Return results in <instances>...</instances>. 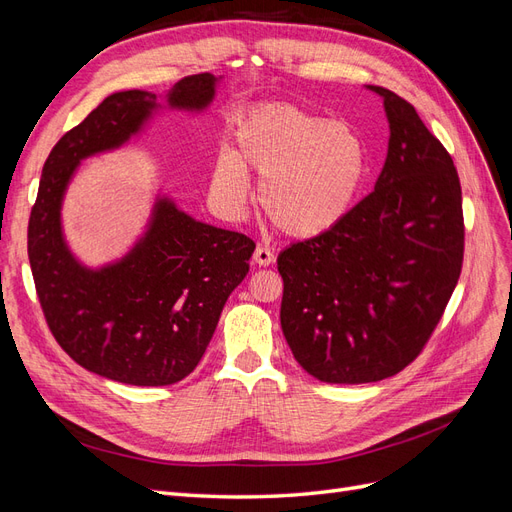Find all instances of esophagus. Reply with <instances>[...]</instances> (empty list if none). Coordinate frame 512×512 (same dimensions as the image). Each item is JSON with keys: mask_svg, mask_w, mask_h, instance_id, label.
<instances>
[{"mask_svg": "<svg viewBox=\"0 0 512 512\" xmlns=\"http://www.w3.org/2000/svg\"><path fill=\"white\" fill-rule=\"evenodd\" d=\"M254 262H256V265H260V267L273 265V262H275V254H273L271 247H267V245H258V247H256V252H254Z\"/></svg>", "mask_w": 512, "mask_h": 512, "instance_id": "obj_1", "label": "esophagus"}]
</instances>
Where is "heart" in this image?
<instances>
[{"instance_id":"b5f03b06","label":"heart","mask_w":512,"mask_h":512,"mask_svg":"<svg viewBox=\"0 0 512 512\" xmlns=\"http://www.w3.org/2000/svg\"><path fill=\"white\" fill-rule=\"evenodd\" d=\"M235 151L213 164L218 203L239 213L250 194L247 170L260 179L258 200L269 220L292 237H316L342 222L369 175L361 132L292 104H265L232 130Z\"/></svg>"}]
</instances>
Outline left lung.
<instances>
[{"label":"left lung","mask_w":512,"mask_h":512,"mask_svg":"<svg viewBox=\"0 0 512 512\" xmlns=\"http://www.w3.org/2000/svg\"><path fill=\"white\" fill-rule=\"evenodd\" d=\"M389 153L346 218L277 258L282 331L297 363L329 384L399 374L423 352L463 265L461 183L414 106L384 87Z\"/></svg>","instance_id":"1"}]
</instances>
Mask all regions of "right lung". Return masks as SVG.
<instances>
[{"label":"right lung","instance_id":"1","mask_svg":"<svg viewBox=\"0 0 512 512\" xmlns=\"http://www.w3.org/2000/svg\"><path fill=\"white\" fill-rule=\"evenodd\" d=\"M215 81L209 72L185 76L166 100L203 111ZM153 108L151 91H119L61 136L44 162L27 226L29 265L57 344L81 367L134 386H166L192 374L256 247L241 232L196 222L160 198L145 237L115 265L94 271L70 254L61 198L76 166L130 141Z\"/></svg>","mask_w":512,"mask_h":512}]
</instances>
